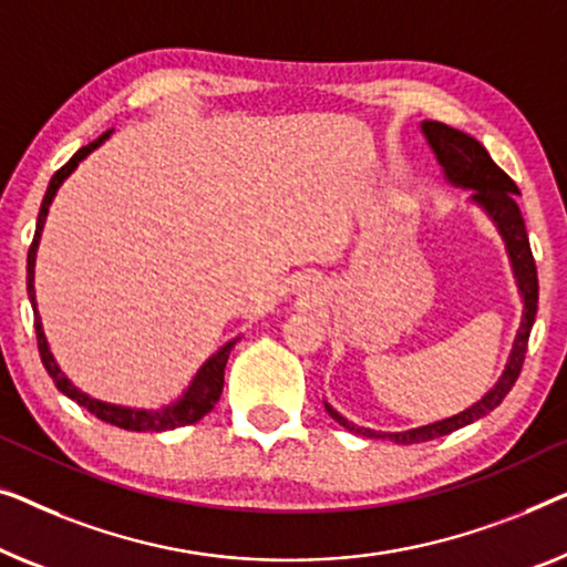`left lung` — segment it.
<instances>
[{"instance_id":"1","label":"left lung","mask_w":567,"mask_h":567,"mask_svg":"<svg viewBox=\"0 0 567 567\" xmlns=\"http://www.w3.org/2000/svg\"><path fill=\"white\" fill-rule=\"evenodd\" d=\"M421 131H424L429 146L434 148L436 162L442 164L444 177L452 182V185L473 189L470 200L477 203L485 213L491 215V220L496 223L498 234L504 236L508 259H512L516 285H519L522 300H524V313H522V326L519 333L514 339V349L508 354V364L496 388H491L481 401L470 405L467 411L457 413V416L436 421V424L409 429V432H372V429H362L347 421L341 413H337L326 403V411L331 413L333 421H339L341 426L349 429V432L370 436V440H390L398 444H416V442H429L436 440V436H444L454 432V429H462L473 421L483 419L485 413H491L501 401L508 395V390L514 388L516 378H519L526 344H529V333L534 326V316H537V300H539V280H537V265H534L529 236H526V226L522 218L519 205H516V195H519V187L516 182L508 177V174L501 169V166L493 162L488 151H485L481 143H477L473 135L457 131V127H450L436 121H424L421 123Z\"/></svg>"}]
</instances>
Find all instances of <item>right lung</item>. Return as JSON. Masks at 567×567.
Wrapping results in <instances>:
<instances>
[{
  "instance_id": "right-lung-1",
  "label": "right lung",
  "mask_w": 567,
  "mask_h": 567,
  "mask_svg": "<svg viewBox=\"0 0 567 567\" xmlns=\"http://www.w3.org/2000/svg\"><path fill=\"white\" fill-rule=\"evenodd\" d=\"M110 133H102L97 141H92L90 146H82L76 151L74 156L69 158L66 164L61 166L59 172L53 174L51 182H48V189H45V197L41 203V213H38V223H35V236H33V244H30L28 249V295H30V302H33V313H35V337H38V352H41V360L45 372L51 374V380L55 382V388L61 390L63 395H69L71 401H76L82 409H86L92 413V416H97L100 421H105V424H113V426H121L127 429V432H166V429H177V426H187V424H195V421H200L205 413L213 411V405L218 403V398L223 393V370H226V362H228V354L230 349H234L236 339L228 341L226 347H220L218 352H215L210 360H207L200 372L195 374L193 385L187 388V393L179 398L177 403L166 405L162 411H135V409H123V405H110V403H102L97 398H90L82 390L71 385V380L66 374L61 372V367L55 364L51 349H48V341H45V333H43V326H41V316H38V308H35V251H38V241H41V230H43V223H45V215H48V205L59 193L61 182L69 177L71 172L76 169L79 162L86 158L92 154L94 148L100 146L102 141L110 138Z\"/></svg>"
}]
</instances>
